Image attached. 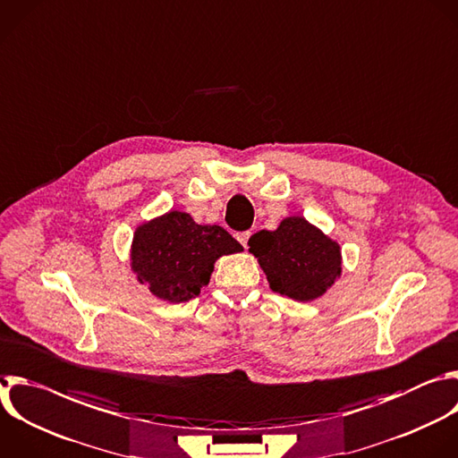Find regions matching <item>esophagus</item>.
<instances>
[{
	"instance_id": "34e87169",
	"label": "esophagus",
	"mask_w": 458,
	"mask_h": 458,
	"mask_svg": "<svg viewBox=\"0 0 458 458\" xmlns=\"http://www.w3.org/2000/svg\"><path fill=\"white\" fill-rule=\"evenodd\" d=\"M235 237H237V241L246 248V246H248V241H250V237H251V232H250V230H246V232H239Z\"/></svg>"
}]
</instances>
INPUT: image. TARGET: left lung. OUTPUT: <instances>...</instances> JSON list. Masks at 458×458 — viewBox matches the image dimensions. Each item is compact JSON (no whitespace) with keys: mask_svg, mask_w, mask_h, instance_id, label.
Listing matches in <instances>:
<instances>
[{"mask_svg":"<svg viewBox=\"0 0 458 458\" xmlns=\"http://www.w3.org/2000/svg\"><path fill=\"white\" fill-rule=\"evenodd\" d=\"M248 244L269 287L298 301L322 296L342 273L340 244L298 216L285 217L275 232H257Z\"/></svg>","mask_w":458,"mask_h":458,"instance_id":"8db88e82","label":"left lung"}]
</instances>
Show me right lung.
Here are the masks:
<instances>
[{
  "label": "right lung",
  "instance_id": "1",
  "mask_svg": "<svg viewBox=\"0 0 458 458\" xmlns=\"http://www.w3.org/2000/svg\"><path fill=\"white\" fill-rule=\"evenodd\" d=\"M242 246L217 225H198L189 214L171 210L136 228L131 267L140 284L167 301H187L210 282L214 262Z\"/></svg>",
  "mask_w": 458,
  "mask_h": 458
}]
</instances>
